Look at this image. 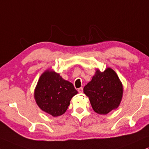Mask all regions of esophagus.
I'll use <instances>...</instances> for the list:
<instances>
[{"label": "esophagus", "instance_id": "34e87169", "mask_svg": "<svg viewBox=\"0 0 149 149\" xmlns=\"http://www.w3.org/2000/svg\"><path fill=\"white\" fill-rule=\"evenodd\" d=\"M78 91L79 92V93H82V91H83V88L82 87L79 88L78 89Z\"/></svg>", "mask_w": 149, "mask_h": 149}]
</instances>
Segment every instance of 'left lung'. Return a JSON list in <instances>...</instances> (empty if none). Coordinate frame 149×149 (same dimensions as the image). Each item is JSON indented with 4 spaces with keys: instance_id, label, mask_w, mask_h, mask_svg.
Returning <instances> with one entry per match:
<instances>
[{
    "instance_id": "1",
    "label": "left lung",
    "mask_w": 149,
    "mask_h": 149,
    "mask_svg": "<svg viewBox=\"0 0 149 149\" xmlns=\"http://www.w3.org/2000/svg\"><path fill=\"white\" fill-rule=\"evenodd\" d=\"M94 111L106 115L119 107L123 86L116 73L111 68L101 72L97 69L91 81L84 87Z\"/></svg>"
}]
</instances>
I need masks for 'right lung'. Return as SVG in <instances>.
Listing matches in <instances>:
<instances>
[{"instance_id":"1","label":"right lung","mask_w":149,"mask_h":149,"mask_svg":"<svg viewBox=\"0 0 149 149\" xmlns=\"http://www.w3.org/2000/svg\"><path fill=\"white\" fill-rule=\"evenodd\" d=\"M77 93L71 82L64 80L55 71L47 70L39 78L34 97L43 111L57 117L65 113L71 98Z\"/></svg>"}]
</instances>
